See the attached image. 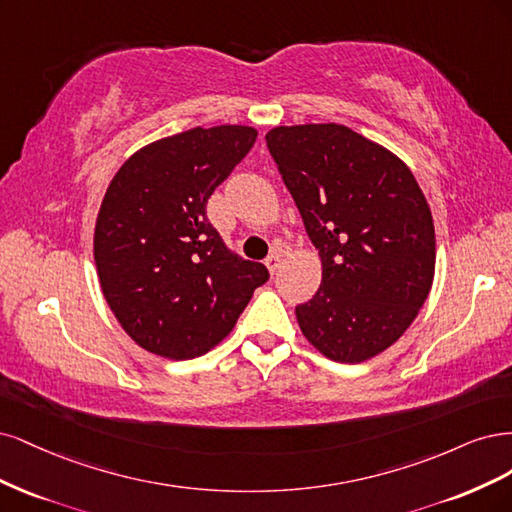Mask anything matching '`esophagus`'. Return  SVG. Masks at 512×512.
Wrapping results in <instances>:
<instances>
[{
  "label": "esophagus",
  "instance_id": "obj_1",
  "mask_svg": "<svg viewBox=\"0 0 512 512\" xmlns=\"http://www.w3.org/2000/svg\"><path fill=\"white\" fill-rule=\"evenodd\" d=\"M280 261H283V255H280V251H272L266 259V266L270 270V274H276L278 268H280Z\"/></svg>",
  "mask_w": 512,
  "mask_h": 512
}]
</instances>
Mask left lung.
I'll return each mask as SVG.
<instances>
[{
	"label": "left lung",
	"mask_w": 512,
	"mask_h": 512,
	"mask_svg": "<svg viewBox=\"0 0 512 512\" xmlns=\"http://www.w3.org/2000/svg\"><path fill=\"white\" fill-rule=\"evenodd\" d=\"M266 142L323 266L319 291L295 308L302 334L340 364L372 359L430 295V204L398 155L344 125H280Z\"/></svg>",
	"instance_id": "1"
}]
</instances>
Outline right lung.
I'll return each instance as SVG.
<instances>
[{
    "label": "right lung",
    "instance_id": "right-lung-1",
    "mask_svg": "<svg viewBox=\"0 0 512 512\" xmlns=\"http://www.w3.org/2000/svg\"><path fill=\"white\" fill-rule=\"evenodd\" d=\"M257 129L193 127L146 144L114 174L93 257L102 293L148 353L193 359L232 332L268 268L227 249L208 197L251 151Z\"/></svg>",
    "mask_w": 512,
    "mask_h": 512
}]
</instances>
